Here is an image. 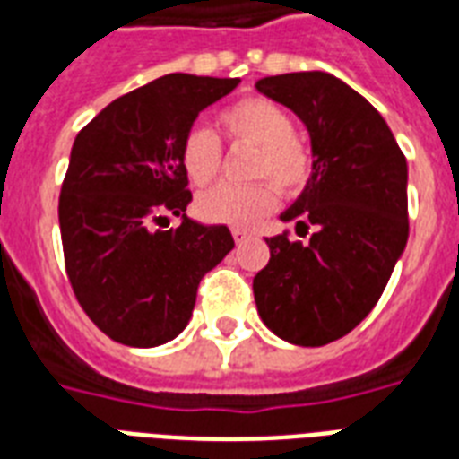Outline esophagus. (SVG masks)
<instances>
[{"label":"esophagus","mask_w":459,"mask_h":459,"mask_svg":"<svg viewBox=\"0 0 459 459\" xmlns=\"http://www.w3.org/2000/svg\"><path fill=\"white\" fill-rule=\"evenodd\" d=\"M252 233L250 230H245V229H233V240H236L238 245L245 243V240H250Z\"/></svg>","instance_id":"esophagus-1"}]
</instances>
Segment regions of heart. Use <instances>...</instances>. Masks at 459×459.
Wrapping results in <instances>:
<instances>
[{
	"mask_svg": "<svg viewBox=\"0 0 459 459\" xmlns=\"http://www.w3.org/2000/svg\"><path fill=\"white\" fill-rule=\"evenodd\" d=\"M221 126L233 140H245L259 147L255 159L257 178L269 176L288 193L305 186L309 176V154L305 145L293 138V121L279 104L259 97L243 100L223 111ZM180 161L195 186H207L221 169V143L209 128L193 126L180 143ZM276 202L279 193L272 183H221L202 193L195 207L207 221L255 226L276 207Z\"/></svg>",
	"mask_w": 459,
	"mask_h": 459,
	"instance_id": "1",
	"label": "heart"
}]
</instances>
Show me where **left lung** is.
<instances>
[{"instance_id":"left-lung-1","label":"left lung","mask_w":459,"mask_h":459,"mask_svg":"<svg viewBox=\"0 0 459 459\" xmlns=\"http://www.w3.org/2000/svg\"><path fill=\"white\" fill-rule=\"evenodd\" d=\"M255 88L305 124L312 173L281 214L288 230L266 238L269 264L255 276V302L283 341L319 348L350 333L374 309L407 245V161L384 117L324 71L266 75Z\"/></svg>"}]
</instances>
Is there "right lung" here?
I'll use <instances>...</instances> for the list:
<instances>
[{
	"instance_id": "1",
	"label": "right lung",
	"mask_w": 459,
	"mask_h": 459,
	"mask_svg": "<svg viewBox=\"0 0 459 459\" xmlns=\"http://www.w3.org/2000/svg\"><path fill=\"white\" fill-rule=\"evenodd\" d=\"M240 78L169 74L104 107L75 135L59 197L66 273L97 328L131 348L173 341L202 276L230 250L229 226L186 214L193 200L180 143ZM166 213L178 230L152 226Z\"/></svg>"
}]
</instances>
